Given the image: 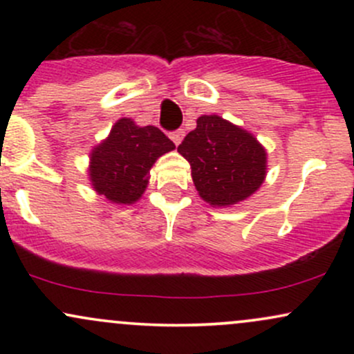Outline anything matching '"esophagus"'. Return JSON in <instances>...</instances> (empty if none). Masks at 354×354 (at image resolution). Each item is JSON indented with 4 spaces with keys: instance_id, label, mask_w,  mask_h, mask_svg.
I'll return each mask as SVG.
<instances>
[{
    "instance_id": "esophagus-1",
    "label": "esophagus",
    "mask_w": 354,
    "mask_h": 354,
    "mask_svg": "<svg viewBox=\"0 0 354 354\" xmlns=\"http://www.w3.org/2000/svg\"><path fill=\"white\" fill-rule=\"evenodd\" d=\"M183 136H185V131H183V129H178V131H173L171 135H169V138H171V141L176 146L183 141Z\"/></svg>"
}]
</instances>
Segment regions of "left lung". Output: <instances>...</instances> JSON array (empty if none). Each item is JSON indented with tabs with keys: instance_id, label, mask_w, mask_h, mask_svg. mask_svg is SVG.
Wrapping results in <instances>:
<instances>
[{
	"instance_id": "8db88e82",
	"label": "left lung",
	"mask_w": 354,
	"mask_h": 354,
	"mask_svg": "<svg viewBox=\"0 0 354 354\" xmlns=\"http://www.w3.org/2000/svg\"><path fill=\"white\" fill-rule=\"evenodd\" d=\"M191 165V178L203 201L228 208L263 185L268 153L253 133L218 115H203L178 146Z\"/></svg>"
}]
</instances>
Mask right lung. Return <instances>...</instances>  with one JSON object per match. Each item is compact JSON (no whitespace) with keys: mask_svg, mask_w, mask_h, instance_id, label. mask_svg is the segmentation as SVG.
I'll return each mask as SVG.
<instances>
[{"mask_svg":"<svg viewBox=\"0 0 354 354\" xmlns=\"http://www.w3.org/2000/svg\"><path fill=\"white\" fill-rule=\"evenodd\" d=\"M174 143L156 126H138L120 118L109 135L89 153L93 189L115 205H135L149 183V169Z\"/></svg>","mask_w":354,"mask_h":354,"instance_id":"obj_1","label":"right lung"}]
</instances>
